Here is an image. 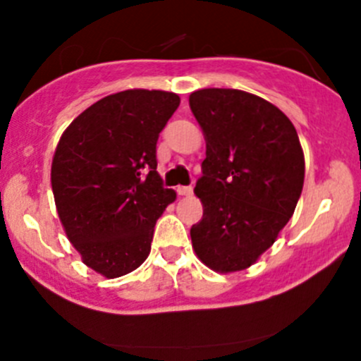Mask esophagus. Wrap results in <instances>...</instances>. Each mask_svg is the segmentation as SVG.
<instances>
[{
	"mask_svg": "<svg viewBox=\"0 0 361 361\" xmlns=\"http://www.w3.org/2000/svg\"><path fill=\"white\" fill-rule=\"evenodd\" d=\"M176 192H178V195H181V197H190V195L194 194V188H192V187H178Z\"/></svg>",
	"mask_w": 361,
	"mask_h": 361,
	"instance_id": "esophagus-1",
	"label": "esophagus"
}]
</instances>
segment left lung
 <instances>
[{"mask_svg": "<svg viewBox=\"0 0 361 361\" xmlns=\"http://www.w3.org/2000/svg\"><path fill=\"white\" fill-rule=\"evenodd\" d=\"M206 140L195 195L202 220L192 225L195 255L228 274L251 267L292 218L305 162L297 130L269 101L238 89H201L188 97Z\"/></svg>", "mask_w": 361, "mask_h": 361, "instance_id": "8db88e82", "label": "left lung"}]
</instances>
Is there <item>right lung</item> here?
Wrapping results in <instances>:
<instances>
[{"instance_id": "obj_1", "label": "right lung", "mask_w": 361, "mask_h": 361, "mask_svg": "<svg viewBox=\"0 0 361 361\" xmlns=\"http://www.w3.org/2000/svg\"><path fill=\"white\" fill-rule=\"evenodd\" d=\"M180 96L129 89L103 97L66 127L52 159L54 201L82 262L126 276L152 250L155 224L176 192L162 187L157 140Z\"/></svg>"}]
</instances>
